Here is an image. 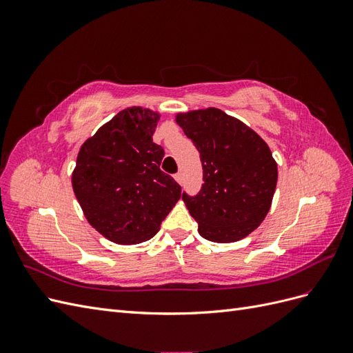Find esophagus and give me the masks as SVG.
Returning a JSON list of instances; mask_svg holds the SVG:
<instances>
[{"label":"esophagus","mask_w":353,"mask_h":353,"mask_svg":"<svg viewBox=\"0 0 353 353\" xmlns=\"http://www.w3.org/2000/svg\"><path fill=\"white\" fill-rule=\"evenodd\" d=\"M175 181H176V183L178 184H181V185H183V183H184V178H183V174H181V172H178L175 176Z\"/></svg>","instance_id":"1"}]
</instances>
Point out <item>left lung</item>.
Listing matches in <instances>:
<instances>
[{
  "label": "left lung",
  "instance_id": "1",
  "mask_svg": "<svg viewBox=\"0 0 353 353\" xmlns=\"http://www.w3.org/2000/svg\"><path fill=\"white\" fill-rule=\"evenodd\" d=\"M200 153L203 183L199 194L183 200L209 241L248 237L270 212L279 169L268 144L241 121L215 108L178 113Z\"/></svg>",
  "mask_w": 353,
  "mask_h": 353
}]
</instances>
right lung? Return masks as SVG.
Instances as JSON below:
<instances>
[{
  "label": "right lung",
  "mask_w": 353,
  "mask_h": 353,
  "mask_svg": "<svg viewBox=\"0 0 353 353\" xmlns=\"http://www.w3.org/2000/svg\"><path fill=\"white\" fill-rule=\"evenodd\" d=\"M160 114L128 108L81 147L72 187L85 218L117 244L150 240L181 197L176 181L160 170L163 148L153 143Z\"/></svg>",
  "instance_id": "add662e5"
}]
</instances>
